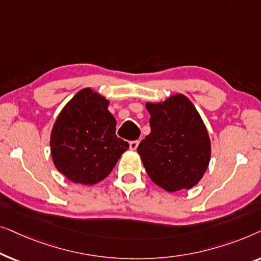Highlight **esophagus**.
Wrapping results in <instances>:
<instances>
[{
	"instance_id": "1",
	"label": "esophagus",
	"mask_w": 261,
	"mask_h": 261,
	"mask_svg": "<svg viewBox=\"0 0 261 261\" xmlns=\"http://www.w3.org/2000/svg\"><path fill=\"white\" fill-rule=\"evenodd\" d=\"M138 144H139L138 141L130 142V150H136V149H137L138 148Z\"/></svg>"
}]
</instances>
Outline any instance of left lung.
<instances>
[{
	"label": "left lung",
	"mask_w": 261,
	"mask_h": 261,
	"mask_svg": "<svg viewBox=\"0 0 261 261\" xmlns=\"http://www.w3.org/2000/svg\"><path fill=\"white\" fill-rule=\"evenodd\" d=\"M151 132L141 142L149 177L167 192L192 189L203 177L212 153L211 138L200 113L185 94L145 104Z\"/></svg>",
	"instance_id": "1"
}]
</instances>
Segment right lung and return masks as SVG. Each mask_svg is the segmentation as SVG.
<instances>
[{"mask_svg":"<svg viewBox=\"0 0 261 261\" xmlns=\"http://www.w3.org/2000/svg\"><path fill=\"white\" fill-rule=\"evenodd\" d=\"M110 100L97 91L80 90L57 117L50 131V155L69 181L92 186L102 181L129 149L116 136Z\"/></svg>","mask_w":261,"mask_h":261,"instance_id":"right-lung-1","label":"right lung"}]
</instances>
